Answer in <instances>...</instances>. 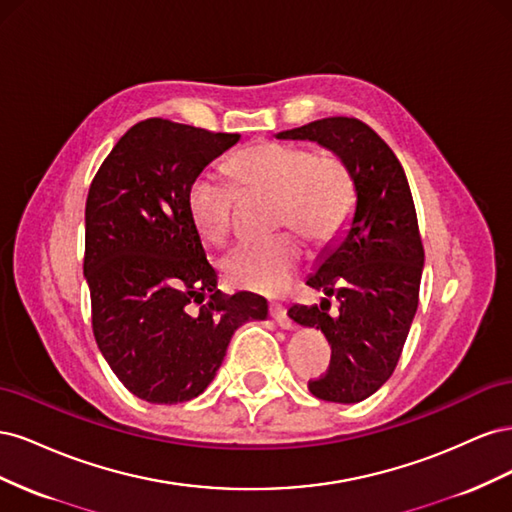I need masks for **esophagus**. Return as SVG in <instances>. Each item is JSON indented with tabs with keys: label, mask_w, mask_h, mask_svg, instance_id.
<instances>
[{
	"label": "esophagus",
	"mask_w": 512,
	"mask_h": 512,
	"mask_svg": "<svg viewBox=\"0 0 512 512\" xmlns=\"http://www.w3.org/2000/svg\"><path fill=\"white\" fill-rule=\"evenodd\" d=\"M269 314H271V318L280 324L282 329H292V320H290V316H288V309L284 307V305H271L269 307Z\"/></svg>",
	"instance_id": "obj_1"
}]
</instances>
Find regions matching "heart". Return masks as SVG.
<instances>
[{"label":"heart","instance_id":"b5f03b06","mask_svg":"<svg viewBox=\"0 0 512 512\" xmlns=\"http://www.w3.org/2000/svg\"><path fill=\"white\" fill-rule=\"evenodd\" d=\"M228 173L243 194L273 196V226L290 228L324 245L344 230L354 188L348 166L331 153L307 147L262 141L230 158ZM237 192L211 175H200L188 192V209L198 235L220 245L228 239L235 218ZM301 243L290 232L243 243L222 258L226 282L265 297L286 292L301 267Z\"/></svg>","mask_w":512,"mask_h":512}]
</instances>
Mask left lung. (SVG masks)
Segmentation results:
<instances>
[{"mask_svg":"<svg viewBox=\"0 0 512 512\" xmlns=\"http://www.w3.org/2000/svg\"><path fill=\"white\" fill-rule=\"evenodd\" d=\"M277 138L331 149L354 183L356 207L342 239L307 286L339 301L292 305L288 316L324 333L331 363L309 391L335 404H356L393 376L418 307L425 250L410 185L393 149L356 117H324Z\"/></svg>","mask_w":512,"mask_h":512,"instance_id":"left-lung-1","label":"left lung"}]
</instances>
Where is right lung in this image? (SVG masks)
<instances>
[{
    "label": "right lung",
    "mask_w": 512,
    "mask_h": 512,
    "mask_svg": "<svg viewBox=\"0 0 512 512\" xmlns=\"http://www.w3.org/2000/svg\"><path fill=\"white\" fill-rule=\"evenodd\" d=\"M239 138L151 117L119 138L89 185L91 329L113 374L149 404L198 397L232 333L267 318L265 299L215 288L188 209L192 181Z\"/></svg>",
    "instance_id": "right-lung-1"
}]
</instances>
